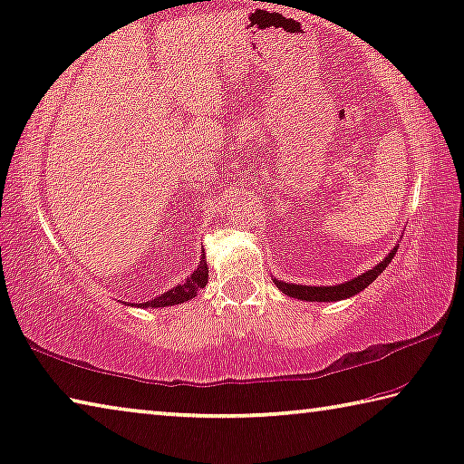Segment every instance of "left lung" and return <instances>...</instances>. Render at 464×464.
<instances>
[{
	"instance_id": "left-lung-1",
	"label": "left lung",
	"mask_w": 464,
	"mask_h": 464,
	"mask_svg": "<svg viewBox=\"0 0 464 464\" xmlns=\"http://www.w3.org/2000/svg\"><path fill=\"white\" fill-rule=\"evenodd\" d=\"M396 249H399V246H394L392 252L388 254L386 258L378 264V266H373L372 270L363 272V275L351 278V281H347V283H341V285H334V286H307V285L283 283V281H276V278H275V285L285 293V295L295 297V299H301V301H341V299H347V297L357 295L359 291H363L365 286H370L373 281H376L378 275H382L384 268L394 258Z\"/></svg>"
}]
</instances>
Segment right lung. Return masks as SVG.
I'll return each mask as SVG.
<instances>
[{"instance_id": "1", "label": "right lung", "mask_w": 464, "mask_h": 464, "mask_svg": "<svg viewBox=\"0 0 464 464\" xmlns=\"http://www.w3.org/2000/svg\"><path fill=\"white\" fill-rule=\"evenodd\" d=\"M206 283H208V266H206L204 256H202V260H200V264H198V268L181 285L173 286L171 291H167V293H163V295L154 297L152 301H146V304H136V305H140V307L178 305V304H183V301H188V299H194L198 295V291L204 289Z\"/></svg>"}]
</instances>
